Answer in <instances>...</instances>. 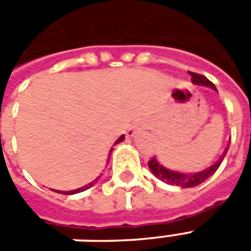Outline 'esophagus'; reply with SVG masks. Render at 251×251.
Wrapping results in <instances>:
<instances>
[{
    "label": "esophagus",
    "mask_w": 251,
    "mask_h": 251,
    "mask_svg": "<svg viewBox=\"0 0 251 251\" xmlns=\"http://www.w3.org/2000/svg\"><path fill=\"white\" fill-rule=\"evenodd\" d=\"M141 124H138V122H137L136 125H133L130 127V130H129V136L130 137H134L137 134V131L140 130V129H141Z\"/></svg>",
    "instance_id": "obj_1"
}]
</instances>
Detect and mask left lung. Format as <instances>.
Instances as JSON below:
<instances>
[{
  "mask_svg": "<svg viewBox=\"0 0 251 251\" xmlns=\"http://www.w3.org/2000/svg\"><path fill=\"white\" fill-rule=\"evenodd\" d=\"M189 75L192 76V83L194 84H198V86H204V87H210L212 90H215L216 87L214 86V83H211L208 79L203 75H199V74H195V72H189ZM227 151H228V145L225 149V152L222 153V156L219 157V160L214 163L212 165H210L208 168L203 169L200 172H195V174H183V172H177V171H172V169L165 168L164 165L158 163V160L156 157H153L148 165H149V169L152 171V174L157 177L158 180H161L164 183L171 185H179V187H183V188H192V187H196V185L201 184L203 181L208 179L210 176L215 174L216 169L219 168V165L223 161V158L226 156Z\"/></svg>",
  "mask_w": 251,
  "mask_h": 251,
  "instance_id": "1",
  "label": "left lung"
}]
</instances>
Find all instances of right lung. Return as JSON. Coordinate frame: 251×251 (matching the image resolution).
I'll return each instance as SVG.
<instances>
[{
  "instance_id": "1",
  "label": "right lung",
  "mask_w": 251,
  "mask_h": 251,
  "mask_svg": "<svg viewBox=\"0 0 251 251\" xmlns=\"http://www.w3.org/2000/svg\"><path fill=\"white\" fill-rule=\"evenodd\" d=\"M124 140H125V136H121L120 138H118V140H117V141H115L114 145H117V144H120V142H122V141H124ZM111 152H113V148H111V149H110V153H111ZM98 179H99V177H97V179L94 180V181H91V183H88L87 185H84V187H82V188L72 189V191H66V192H64V191H55V192H57V194H64V195H74V194H79V192H83V191H86V189H88V188H90V187H93V185L95 184V183H97V181H98Z\"/></svg>"
}]
</instances>
